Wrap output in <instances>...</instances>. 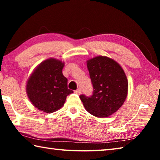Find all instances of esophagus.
<instances>
[{"mask_svg":"<svg viewBox=\"0 0 160 160\" xmlns=\"http://www.w3.org/2000/svg\"><path fill=\"white\" fill-rule=\"evenodd\" d=\"M74 92L75 93V94H80V93H81V89H78V90H75V92Z\"/></svg>","mask_w":160,"mask_h":160,"instance_id":"esophagus-1","label":"esophagus"}]
</instances>
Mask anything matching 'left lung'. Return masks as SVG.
<instances>
[{"label":"left lung","mask_w":160,"mask_h":160,"mask_svg":"<svg viewBox=\"0 0 160 160\" xmlns=\"http://www.w3.org/2000/svg\"><path fill=\"white\" fill-rule=\"evenodd\" d=\"M88 68L93 86L91 96L80 95L86 110L92 115L104 118L116 112L125 102L128 80L119 64L105 56L88 61Z\"/></svg>","instance_id":"1"}]
</instances>
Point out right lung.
<instances>
[{"mask_svg": "<svg viewBox=\"0 0 160 160\" xmlns=\"http://www.w3.org/2000/svg\"><path fill=\"white\" fill-rule=\"evenodd\" d=\"M64 63L54 58L46 60L35 69L27 83V93L37 109L52 113L61 109L73 91L68 88L62 70Z\"/></svg>", "mask_w": 160, "mask_h": 160, "instance_id": "1", "label": "right lung"}]
</instances>
